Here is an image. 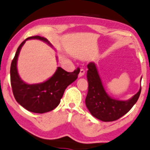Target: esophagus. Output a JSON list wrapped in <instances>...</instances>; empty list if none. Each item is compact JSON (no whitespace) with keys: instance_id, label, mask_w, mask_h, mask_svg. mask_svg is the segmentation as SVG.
Segmentation results:
<instances>
[{"instance_id":"obj_1","label":"esophagus","mask_w":150,"mask_h":150,"mask_svg":"<svg viewBox=\"0 0 150 150\" xmlns=\"http://www.w3.org/2000/svg\"><path fill=\"white\" fill-rule=\"evenodd\" d=\"M85 74V70L83 69H81L80 72L79 74V77H82Z\"/></svg>"}]
</instances>
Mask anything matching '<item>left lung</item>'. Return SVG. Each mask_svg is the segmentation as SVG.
Masks as SVG:
<instances>
[{"mask_svg":"<svg viewBox=\"0 0 150 150\" xmlns=\"http://www.w3.org/2000/svg\"><path fill=\"white\" fill-rule=\"evenodd\" d=\"M88 68V92L86 105L92 115L103 122H112L127 113L138 101L141 86L131 99L126 101L118 100L110 97L106 92L95 62H90Z\"/></svg>","mask_w":150,"mask_h":150,"instance_id":"left-lung-1","label":"left lung"}]
</instances>
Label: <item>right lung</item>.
<instances>
[{"label": "right lung", "mask_w": 150, "mask_h": 150, "mask_svg": "<svg viewBox=\"0 0 150 150\" xmlns=\"http://www.w3.org/2000/svg\"><path fill=\"white\" fill-rule=\"evenodd\" d=\"M39 40L53 47L46 38L33 36L20 44L10 67V81L12 92L16 101L28 111L44 113L56 108L60 102L67 87L76 80L80 70L67 72L58 67L51 78L43 83L28 84L19 76L17 70V60L20 51L26 40Z\"/></svg>", "instance_id": "obj_1"}]
</instances>
